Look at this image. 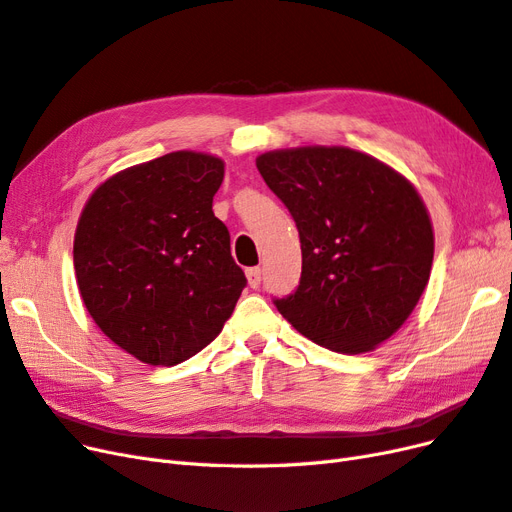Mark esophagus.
<instances>
[{
	"label": "esophagus",
	"mask_w": 512,
	"mask_h": 512,
	"mask_svg": "<svg viewBox=\"0 0 512 512\" xmlns=\"http://www.w3.org/2000/svg\"><path fill=\"white\" fill-rule=\"evenodd\" d=\"M245 275H247V284H250L252 288H258V286H260V282H262V271H260V267L247 269Z\"/></svg>",
	"instance_id": "34e87169"
}]
</instances>
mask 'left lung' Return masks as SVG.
<instances>
[{"label": "left lung", "instance_id": "obj_1", "mask_svg": "<svg viewBox=\"0 0 512 512\" xmlns=\"http://www.w3.org/2000/svg\"><path fill=\"white\" fill-rule=\"evenodd\" d=\"M256 166L301 239V280L277 312L333 352L374 350L429 282L433 228L414 185L348 147L269 151Z\"/></svg>", "mask_w": 512, "mask_h": 512}]
</instances>
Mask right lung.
Returning <instances> with one entry per match:
<instances>
[{"label": "right lung", "instance_id": "1", "mask_svg": "<svg viewBox=\"0 0 512 512\" xmlns=\"http://www.w3.org/2000/svg\"><path fill=\"white\" fill-rule=\"evenodd\" d=\"M224 162L173 151L106 179L74 235L83 303L102 333L149 365L209 346L247 280L213 215Z\"/></svg>", "mask_w": 512, "mask_h": 512}]
</instances>
